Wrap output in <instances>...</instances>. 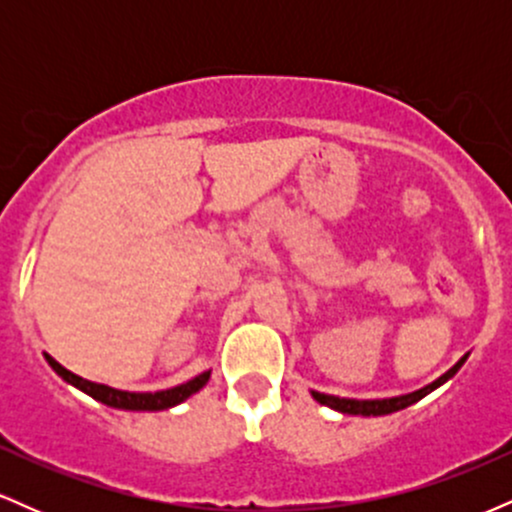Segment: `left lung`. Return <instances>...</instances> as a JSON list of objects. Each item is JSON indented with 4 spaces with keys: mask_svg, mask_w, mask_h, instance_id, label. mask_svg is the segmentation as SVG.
I'll return each mask as SVG.
<instances>
[{
    "mask_svg": "<svg viewBox=\"0 0 512 512\" xmlns=\"http://www.w3.org/2000/svg\"><path fill=\"white\" fill-rule=\"evenodd\" d=\"M467 358V356H464ZM464 358L452 366L448 373L440 375L436 383L426 385L424 390H416L411 392V395H402V397H392V399H344V397H334V395H322V392H313V397L317 399L320 404H325V407H332L337 411H342V414H361V416H380V414H392V411H399V409H407L411 407L414 402H419V399H424L428 392H433L436 387H440L445 383V380L452 378V375L460 370V366L464 363Z\"/></svg>",
    "mask_w": 512,
    "mask_h": 512,
    "instance_id": "obj_1",
    "label": "left lung"
}]
</instances>
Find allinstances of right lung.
Masks as SVG:
<instances>
[{
    "instance_id": "add662e5",
    "label": "right lung",
    "mask_w": 512,
    "mask_h": 512,
    "mask_svg": "<svg viewBox=\"0 0 512 512\" xmlns=\"http://www.w3.org/2000/svg\"><path fill=\"white\" fill-rule=\"evenodd\" d=\"M48 358V363L55 370L57 375H62L67 383H72L74 387H79V390H84L86 395H91L93 399H98V402L108 404V407H117V409H132V411H161V409H168V407H175V404L185 402L187 397L195 395V392L202 390L204 385H207L209 380V370H204V373H199L197 378H192L190 383H182L178 387H170V390H161V392H125V390H115V387H108V385H101V383H91V380H84L79 378V375H74L72 370H67L60 363L55 361V358L45 354Z\"/></svg>"
}]
</instances>
